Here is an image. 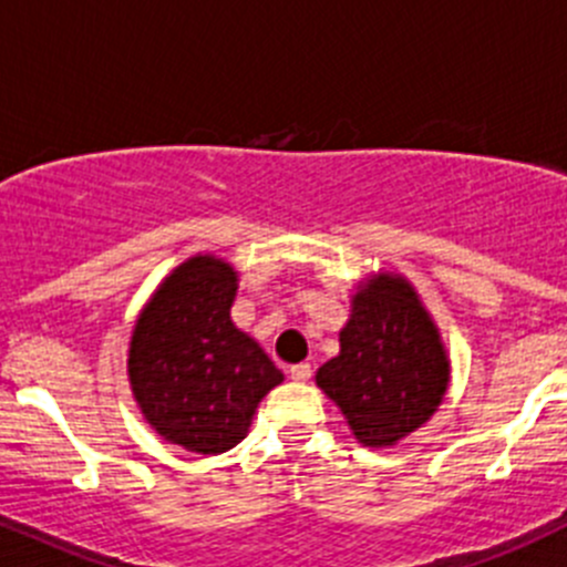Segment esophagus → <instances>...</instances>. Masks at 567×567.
<instances>
[{"instance_id":"esophagus-1","label":"esophagus","mask_w":567,"mask_h":567,"mask_svg":"<svg viewBox=\"0 0 567 567\" xmlns=\"http://www.w3.org/2000/svg\"><path fill=\"white\" fill-rule=\"evenodd\" d=\"M310 377H312V368L307 365V362H299V365L290 368V379H293V382H307Z\"/></svg>"}]
</instances>
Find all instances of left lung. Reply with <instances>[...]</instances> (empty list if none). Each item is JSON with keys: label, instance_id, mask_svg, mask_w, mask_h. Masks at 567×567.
<instances>
[{"label": "left lung", "instance_id": "8db88e82", "mask_svg": "<svg viewBox=\"0 0 567 567\" xmlns=\"http://www.w3.org/2000/svg\"><path fill=\"white\" fill-rule=\"evenodd\" d=\"M452 362L410 279L379 271L357 285L338 357L316 384L340 406L362 446H395L443 404Z\"/></svg>", "mask_w": 567, "mask_h": 567}]
</instances>
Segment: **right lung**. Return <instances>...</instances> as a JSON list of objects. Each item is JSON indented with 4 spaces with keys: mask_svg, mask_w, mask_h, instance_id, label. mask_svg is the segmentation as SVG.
I'll return each instance as SVG.
<instances>
[{
    "mask_svg": "<svg viewBox=\"0 0 567 567\" xmlns=\"http://www.w3.org/2000/svg\"><path fill=\"white\" fill-rule=\"evenodd\" d=\"M238 271L216 255L179 262L152 293L130 338L126 377L146 423L194 454L246 437L282 371L233 323Z\"/></svg>",
    "mask_w": 567,
    "mask_h": 567,
    "instance_id": "1",
    "label": "right lung"
}]
</instances>
